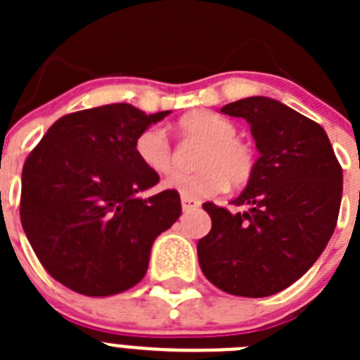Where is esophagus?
I'll list each match as a JSON object with an SVG mask.
<instances>
[{"instance_id":"34e87169","label":"esophagus","mask_w":360,"mask_h":360,"mask_svg":"<svg viewBox=\"0 0 360 360\" xmlns=\"http://www.w3.org/2000/svg\"><path fill=\"white\" fill-rule=\"evenodd\" d=\"M200 205H202V202H198V200H193V198H187V196H182V209L186 212L195 211V209H198Z\"/></svg>"}]
</instances>
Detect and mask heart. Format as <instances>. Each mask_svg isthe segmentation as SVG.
Instances as JSON below:
<instances>
[{
	"label": "heart",
	"mask_w": 360,
	"mask_h": 360,
	"mask_svg": "<svg viewBox=\"0 0 360 360\" xmlns=\"http://www.w3.org/2000/svg\"><path fill=\"white\" fill-rule=\"evenodd\" d=\"M186 141L200 142L195 158L198 171L174 173L164 182L187 198L200 200L218 195L225 186L241 187L249 182L256 167L254 149L236 136V126L212 111H189L176 122ZM135 155L155 174H167L176 167V151L158 126L142 129L135 139Z\"/></svg>",
	"instance_id": "heart-1"
}]
</instances>
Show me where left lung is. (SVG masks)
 <instances>
[{
    "instance_id": "8db88e82",
    "label": "left lung",
    "mask_w": 360,
    "mask_h": 360,
    "mask_svg": "<svg viewBox=\"0 0 360 360\" xmlns=\"http://www.w3.org/2000/svg\"><path fill=\"white\" fill-rule=\"evenodd\" d=\"M250 124L259 158L234 200L240 212L212 202V227L198 241L203 276L219 290L266 297L290 287L317 262L337 225L342 167L319 124L269 97L221 108Z\"/></svg>"
}]
</instances>
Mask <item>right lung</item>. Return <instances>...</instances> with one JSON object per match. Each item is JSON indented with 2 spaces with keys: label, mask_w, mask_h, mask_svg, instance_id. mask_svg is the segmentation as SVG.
<instances>
[{
  "label": "right lung",
  "mask_w": 360,
  "mask_h": 360,
  "mask_svg": "<svg viewBox=\"0 0 360 360\" xmlns=\"http://www.w3.org/2000/svg\"><path fill=\"white\" fill-rule=\"evenodd\" d=\"M146 115L126 103L61 117L32 149L21 176V225L44 270L91 297L120 294L148 272L155 238L182 214L176 191L136 193L158 182L135 155Z\"/></svg>",
  "instance_id": "add662e5"
}]
</instances>
